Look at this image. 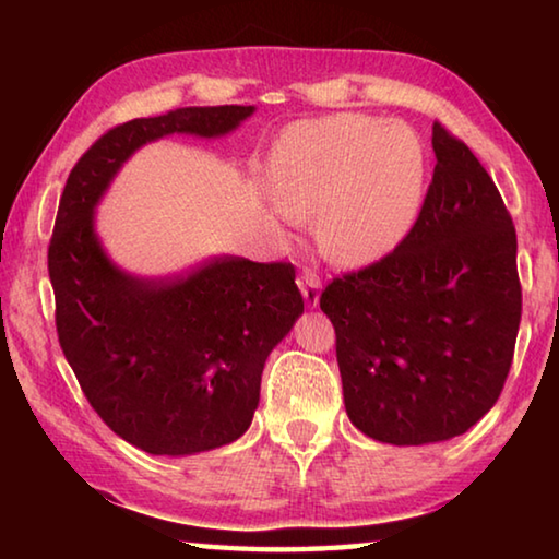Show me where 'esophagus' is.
<instances>
[{"mask_svg": "<svg viewBox=\"0 0 559 559\" xmlns=\"http://www.w3.org/2000/svg\"><path fill=\"white\" fill-rule=\"evenodd\" d=\"M298 288L302 293V300H306L308 308H316L320 300V276L313 269H306L298 276Z\"/></svg>", "mask_w": 559, "mask_h": 559, "instance_id": "1", "label": "esophagus"}]
</instances>
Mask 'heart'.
Returning <instances> with one entry per match:
<instances>
[{"label": "heart", "instance_id": "1", "mask_svg": "<svg viewBox=\"0 0 559 559\" xmlns=\"http://www.w3.org/2000/svg\"><path fill=\"white\" fill-rule=\"evenodd\" d=\"M424 147L402 122L340 112L290 128L273 150L269 187L293 222L318 219V243L347 266L374 261L412 222Z\"/></svg>", "mask_w": 559, "mask_h": 559}]
</instances>
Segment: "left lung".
<instances>
[{
    "label": "left lung",
    "instance_id": "obj_1",
    "mask_svg": "<svg viewBox=\"0 0 559 559\" xmlns=\"http://www.w3.org/2000/svg\"><path fill=\"white\" fill-rule=\"evenodd\" d=\"M431 145L437 167L409 234L320 296L349 421L394 447L466 433L498 402L523 310L498 187L439 120Z\"/></svg>",
    "mask_w": 559,
    "mask_h": 559
}]
</instances>
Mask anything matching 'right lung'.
Masks as SVG:
<instances>
[{
  "label": "right lung",
  "instance_id": "add662e5",
  "mask_svg": "<svg viewBox=\"0 0 559 559\" xmlns=\"http://www.w3.org/2000/svg\"><path fill=\"white\" fill-rule=\"evenodd\" d=\"M251 112L177 108L122 122L83 153L61 194L49 243L61 349L100 419L153 456L219 449L249 429L266 357L302 313L296 269L214 257L185 276H130L103 251L93 210L140 145L219 138Z\"/></svg>",
  "mask_w": 559,
  "mask_h": 559
}]
</instances>
